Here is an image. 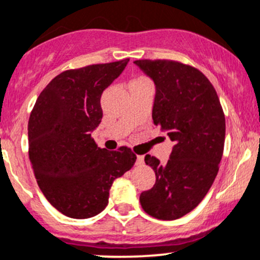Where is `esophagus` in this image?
<instances>
[{
	"instance_id": "obj_1",
	"label": "esophagus",
	"mask_w": 260,
	"mask_h": 260,
	"mask_svg": "<svg viewBox=\"0 0 260 260\" xmlns=\"http://www.w3.org/2000/svg\"><path fill=\"white\" fill-rule=\"evenodd\" d=\"M136 165H137V166L144 165V157H143V155H137V160H136Z\"/></svg>"
}]
</instances>
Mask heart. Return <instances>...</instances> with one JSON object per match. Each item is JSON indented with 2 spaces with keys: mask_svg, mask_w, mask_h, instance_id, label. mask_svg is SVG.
Wrapping results in <instances>:
<instances>
[{
  "mask_svg": "<svg viewBox=\"0 0 260 260\" xmlns=\"http://www.w3.org/2000/svg\"><path fill=\"white\" fill-rule=\"evenodd\" d=\"M143 81H147L146 78H137V80H135L132 82V83H137V82H143Z\"/></svg>",
  "mask_w": 260,
  "mask_h": 260,
  "instance_id": "b5f03b06",
  "label": "heart"
}]
</instances>
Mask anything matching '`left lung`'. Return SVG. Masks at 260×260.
I'll list each match as a JSON object with an SVG mask.
<instances>
[{
  "label": "left lung",
  "instance_id": "obj_1",
  "mask_svg": "<svg viewBox=\"0 0 260 260\" xmlns=\"http://www.w3.org/2000/svg\"><path fill=\"white\" fill-rule=\"evenodd\" d=\"M154 82L152 118L173 142L166 165L146 155L155 173V184L142 192L147 214L174 220L203 201L217 177L223 155L225 118L208 78L194 67L169 59L135 61Z\"/></svg>",
  "mask_w": 260,
  "mask_h": 260
}]
</instances>
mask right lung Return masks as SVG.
Returning a JSON list of instances; mask_svg holds the SVG:
<instances>
[{
	"mask_svg": "<svg viewBox=\"0 0 260 260\" xmlns=\"http://www.w3.org/2000/svg\"><path fill=\"white\" fill-rule=\"evenodd\" d=\"M129 58L64 71L38 95L28 121V154L38 187L62 214L75 219L107 207L112 183L135 165L127 147L98 148L91 137L102 119L101 95Z\"/></svg>",
	"mask_w": 260,
	"mask_h": 260,
	"instance_id": "right-lung-1",
	"label": "right lung"
}]
</instances>
